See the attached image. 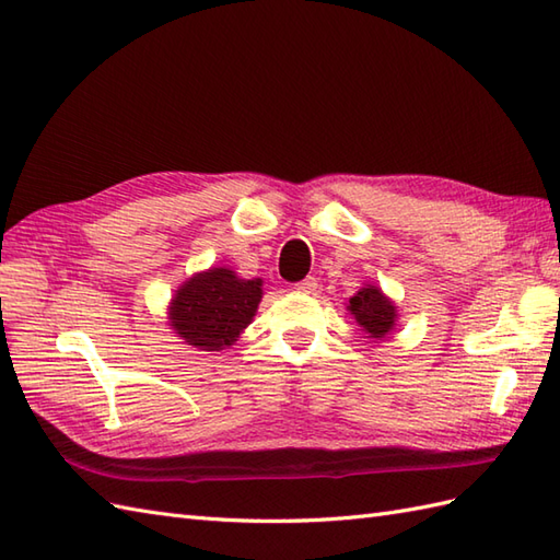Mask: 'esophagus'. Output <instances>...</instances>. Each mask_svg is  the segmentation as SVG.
<instances>
[{
	"mask_svg": "<svg viewBox=\"0 0 560 560\" xmlns=\"http://www.w3.org/2000/svg\"><path fill=\"white\" fill-rule=\"evenodd\" d=\"M294 290L302 292V294H313L318 290V280L316 278H304L302 282L294 284Z\"/></svg>",
	"mask_w": 560,
	"mask_h": 560,
	"instance_id": "1",
	"label": "esophagus"
}]
</instances>
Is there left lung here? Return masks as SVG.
Instances as JSON below:
<instances>
[{
    "label": "left lung",
    "instance_id": "left-lung-1",
    "mask_svg": "<svg viewBox=\"0 0 560 560\" xmlns=\"http://www.w3.org/2000/svg\"><path fill=\"white\" fill-rule=\"evenodd\" d=\"M347 311L361 325L365 337L375 339V342L377 339L383 342L394 330V325H397V306L375 284H365V288L353 294L349 299Z\"/></svg>",
    "mask_w": 560,
    "mask_h": 560
}]
</instances>
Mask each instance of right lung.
I'll return each instance as SVG.
<instances>
[{
  "label": "right lung",
  "instance_id": "obj_1",
  "mask_svg": "<svg viewBox=\"0 0 560 560\" xmlns=\"http://www.w3.org/2000/svg\"><path fill=\"white\" fill-rule=\"evenodd\" d=\"M261 278L242 280L230 268L195 272L180 284L168 306L175 335L201 351H221L237 342L261 304Z\"/></svg>",
  "mask_w": 560,
  "mask_h": 560
}]
</instances>
